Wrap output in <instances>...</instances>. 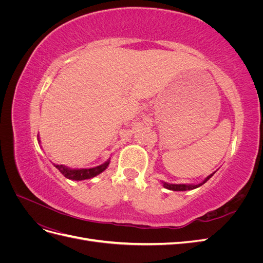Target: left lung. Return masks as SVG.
I'll return each mask as SVG.
<instances>
[{
    "label": "left lung",
    "instance_id": "8db88e82",
    "mask_svg": "<svg viewBox=\"0 0 263 263\" xmlns=\"http://www.w3.org/2000/svg\"><path fill=\"white\" fill-rule=\"evenodd\" d=\"M213 174L209 176L202 183H200V184H195V185L194 184H170V183H165V182H162V183H163V186L165 189H168V190H172V191H189V190H194V189H196L198 186L203 185L205 182H208L213 177Z\"/></svg>",
    "mask_w": 263,
    "mask_h": 263
}]
</instances>
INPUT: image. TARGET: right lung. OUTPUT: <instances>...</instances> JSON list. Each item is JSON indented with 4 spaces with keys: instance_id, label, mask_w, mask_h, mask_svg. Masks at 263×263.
<instances>
[{
    "instance_id": "1",
    "label": "right lung",
    "mask_w": 263,
    "mask_h": 263,
    "mask_svg": "<svg viewBox=\"0 0 263 263\" xmlns=\"http://www.w3.org/2000/svg\"><path fill=\"white\" fill-rule=\"evenodd\" d=\"M108 164H109V160H107L105 163H103L98 166H94V168H90V169H70V168H67L66 165H62V164H54V166L67 179L81 181V180L92 179L94 177H97L98 174L102 173L107 168Z\"/></svg>"
}]
</instances>
